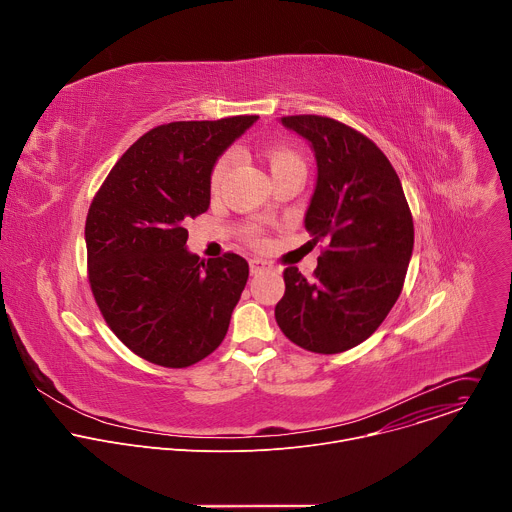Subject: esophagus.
Wrapping results in <instances>:
<instances>
[{
  "instance_id": "obj_1",
  "label": "esophagus",
  "mask_w": 512,
  "mask_h": 512,
  "mask_svg": "<svg viewBox=\"0 0 512 512\" xmlns=\"http://www.w3.org/2000/svg\"><path fill=\"white\" fill-rule=\"evenodd\" d=\"M249 267H251V273L257 275V273H261V271L267 269V261H263V259H259V257H253V259L249 261Z\"/></svg>"
}]
</instances>
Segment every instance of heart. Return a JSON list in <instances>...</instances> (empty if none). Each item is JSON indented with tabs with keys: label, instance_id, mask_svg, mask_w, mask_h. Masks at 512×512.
<instances>
[{
	"label": "heart",
	"instance_id": "obj_1",
	"mask_svg": "<svg viewBox=\"0 0 512 512\" xmlns=\"http://www.w3.org/2000/svg\"><path fill=\"white\" fill-rule=\"evenodd\" d=\"M265 158L269 162L271 172H275V170H279V168H283L287 164H298L300 162V158L291 150L283 148V145H269V148L265 150ZM231 162H233L231 154H225V156H221V158L216 160V164H214V168L210 172V186H212V190H216L218 186H221L225 174L231 168ZM251 235L255 237V231H251Z\"/></svg>",
	"mask_w": 512,
	"mask_h": 512
}]
</instances>
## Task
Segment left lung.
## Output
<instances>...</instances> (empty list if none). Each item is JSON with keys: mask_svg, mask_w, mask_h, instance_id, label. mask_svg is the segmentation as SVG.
I'll list each match as a JSON object with an SVG mask.
<instances>
[{"mask_svg": "<svg viewBox=\"0 0 512 512\" xmlns=\"http://www.w3.org/2000/svg\"><path fill=\"white\" fill-rule=\"evenodd\" d=\"M316 158V188L304 225L324 239L314 279L283 271L275 306L281 332L302 348L336 354L367 340L395 306L413 253V218L401 180L377 145L320 115H291Z\"/></svg>", "mask_w": 512, "mask_h": 512, "instance_id": "left-lung-1", "label": "left lung"}]
</instances>
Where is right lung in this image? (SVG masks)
Returning a JSON list of instances; mask_svg holds the SVG:
<instances>
[{"mask_svg":"<svg viewBox=\"0 0 512 512\" xmlns=\"http://www.w3.org/2000/svg\"><path fill=\"white\" fill-rule=\"evenodd\" d=\"M257 119L154 127L91 202L85 241L95 302L115 336L160 367L184 369L216 350L247 285L241 255L200 261L184 223L208 210L216 160Z\"/></svg>","mask_w":512,"mask_h":512,"instance_id":"obj_1","label":"right lung"}]
</instances>
